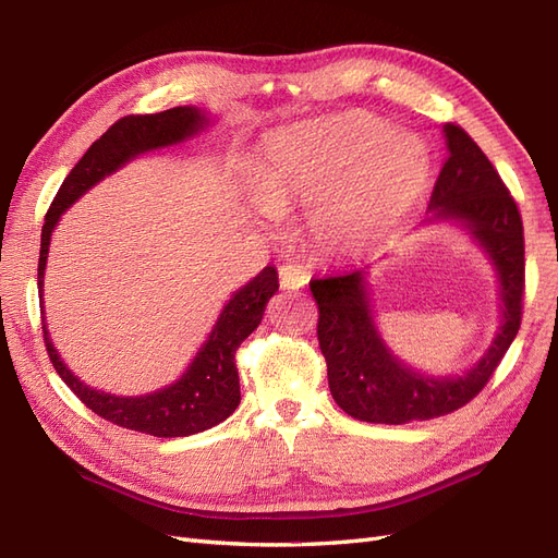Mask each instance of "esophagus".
Segmentation results:
<instances>
[{"instance_id":"obj_1","label":"esophagus","mask_w":558,"mask_h":558,"mask_svg":"<svg viewBox=\"0 0 558 558\" xmlns=\"http://www.w3.org/2000/svg\"><path fill=\"white\" fill-rule=\"evenodd\" d=\"M310 281V272L302 265H295V263H286L279 267V283L281 289H289V291H295V289H302Z\"/></svg>"}]
</instances>
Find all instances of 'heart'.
<instances>
[{"label": "heart", "mask_w": 558, "mask_h": 558, "mask_svg": "<svg viewBox=\"0 0 558 558\" xmlns=\"http://www.w3.org/2000/svg\"><path fill=\"white\" fill-rule=\"evenodd\" d=\"M430 177L428 146L379 118L349 111L279 132L253 172L263 211L310 207V226L337 251L388 238Z\"/></svg>", "instance_id": "obj_1"}]
</instances>
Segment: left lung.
Wrapping results in <instances>:
<instances>
[{
  "label": "left lung",
  "mask_w": 558,
  "mask_h": 558,
  "mask_svg": "<svg viewBox=\"0 0 558 558\" xmlns=\"http://www.w3.org/2000/svg\"><path fill=\"white\" fill-rule=\"evenodd\" d=\"M449 156L430 195L428 221H461L492 258L502 300V324L482 361L461 377H426L402 365L375 328L365 269L312 279L318 305V347L326 356L335 402L367 424H410L461 410L494 377L521 326L523 223L496 167L470 134L445 125Z\"/></svg>",
  "instance_id": "left-lung-1"
}]
</instances>
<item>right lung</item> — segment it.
<instances>
[{
	"label": "right lung",
	"mask_w": 558,
	"mask_h": 558,
	"mask_svg": "<svg viewBox=\"0 0 558 558\" xmlns=\"http://www.w3.org/2000/svg\"><path fill=\"white\" fill-rule=\"evenodd\" d=\"M207 125V116L195 107H174L160 113H132L116 121L102 137H99L83 156L74 170L62 181L58 195L46 211V223L41 228L39 251V295L44 291V269L48 258L50 232L56 230L60 216L66 207L86 193L97 181L116 172L118 167L134 156L146 154L150 148L170 146L191 137ZM279 289V277L272 265H267L258 277H253L244 289L230 298L218 316L209 340L202 344L197 356L172 386H165L156 393L140 398H118L83 384L60 361L58 351L50 342L46 320L41 318L44 344L56 373L72 388L74 396L111 424L146 433L154 437H185L207 430L226 421L242 400L240 375L234 365V353L246 337L258 328L267 300Z\"/></svg>",
	"instance_id": "1"
}]
</instances>
